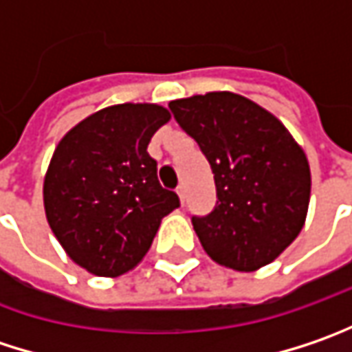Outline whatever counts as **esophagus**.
I'll return each mask as SVG.
<instances>
[{"label": "esophagus", "mask_w": 352, "mask_h": 352, "mask_svg": "<svg viewBox=\"0 0 352 352\" xmlns=\"http://www.w3.org/2000/svg\"><path fill=\"white\" fill-rule=\"evenodd\" d=\"M177 195L181 199V203H185V197H187V189H185V185L181 183L179 187H177Z\"/></svg>", "instance_id": "34e87169"}]
</instances>
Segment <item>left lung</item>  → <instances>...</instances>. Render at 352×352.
Here are the masks:
<instances>
[{"instance_id": "8db88e82", "label": "left lung", "mask_w": 352, "mask_h": 352, "mask_svg": "<svg viewBox=\"0 0 352 352\" xmlns=\"http://www.w3.org/2000/svg\"><path fill=\"white\" fill-rule=\"evenodd\" d=\"M205 153L217 205L193 229L215 263L251 273L299 237L311 199V169L299 143L255 101L209 91L169 103Z\"/></svg>"}]
</instances>
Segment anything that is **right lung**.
Wrapping results in <instances>:
<instances>
[{
    "mask_svg": "<svg viewBox=\"0 0 352 352\" xmlns=\"http://www.w3.org/2000/svg\"><path fill=\"white\" fill-rule=\"evenodd\" d=\"M171 119L157 103H119L61 137L43 179V207L67 257L97 277H119L147 255L179 197L159 185L147 145Z\"/></svg>",
    "mask_w": 352,
    "mask_h": 352,
    "instance_id": "right-lung-1",
    "label": "right lung"
}]
</instances>
